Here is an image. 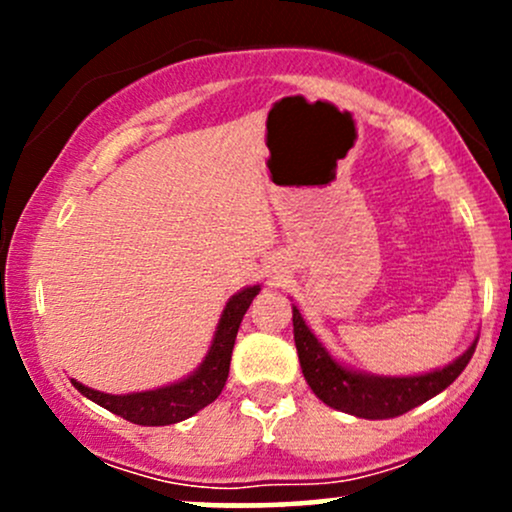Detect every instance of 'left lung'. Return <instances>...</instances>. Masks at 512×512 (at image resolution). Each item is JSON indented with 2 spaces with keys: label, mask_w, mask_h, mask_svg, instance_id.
Wrapping results in <instances>:
<instances>
[{
  "label": "left lung",
  "mask_w": 512,
  "mask_h": 512,
  "mask_svg": "<svg viewBox=\"0 0 512 512\" xmlns=\"http://www.w3.org/2000/svg\"><path fill=\"white\" fill-rule=\"evenodd\" d=\"M293 339H296L305 383L310 385L317 399H322L327 407L358 416V419H395V416L407 414L409 409L428 402L455 383V378L467 368L469 358L477 349V339H474L462 356H457L445 368L424 375L392 378V375L358 373L332 358L330 351L305 325L296 305H293Z\"/></svg>",
  "instance_id": "left-lung-1"
}]
</instances>
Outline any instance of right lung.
Masks as SVG:
<instances>
[{"instance_id":"obj_1","label":"right lung","mask_w":512,"mask_h":512,"mask_svg":"<svg viewBox=\"0 0 512 512\" xmlns=\"http://www.w3.org/2000/svg\"><path fill=\"white\" fill-rule=\"evenodd\" d=\"M257 293H260V286H248V289L228 298L207 356L199 363L195 373L182 378L180 383L158 387V390L132 392V395H108V392L91 390V387L76 383V380H72V385L91 402L101 404L103 409L113 411V414L132 421V424L168 426L190 419L192 414H197L199 409H204L221 395L223 385L228 380L238 327Z\"/></svg>"}]
</instances>
